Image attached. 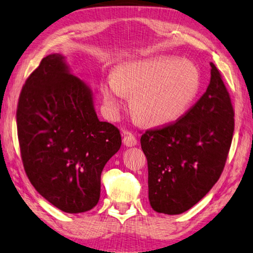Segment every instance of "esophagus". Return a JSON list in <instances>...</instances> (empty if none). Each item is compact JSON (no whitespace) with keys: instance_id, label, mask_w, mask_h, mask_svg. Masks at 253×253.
<instances>
[{"instance_id":"34e87169","label":"esophagus","mask_w":253,"mask_h":253,"mask_svg":"<svg viewBox=\"0 0 253 253\" xmlns=\"http://www.w3.org/2000/svg\"><path fill=\"white\" fill-rule=\"evenodd\" d=\"M123 143L126 147H133V145H136L138 143V139L136 136L131 133V132H124V136H123Z\"/></svg>"}]
</instances>
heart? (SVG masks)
I'll return each mask as SVG.
<instances>
[{
	"instance_id": "obj_1",
	"label": "heart",
	"mask_w": 253,
	"mask_h": 253,
	"mask_svg": "<svg viewBox=\"0 0 253 253\" xmlns=\"http://www.w3.org/2000/svg\"><path fill=\"white\" fill-rule=\"evenodd\" d=\"M201 88V74L192 62L176 57L126 62L102 83L103 100L111 117H117L133 94L131 108L141 122L163 126L187 112Z\"/></svg>"
}]
</instances>
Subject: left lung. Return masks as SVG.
I'll list each match as a JSON object with an SVG mask.
<instances>
[{"label":"left lung","mask_w":253,"mask_h":253,"mask_svg":"<svg viewBox=\"0 0 253 253\" xmlns=\"http://www.w3.org/2000/svg\"><path fill=\"white\" fill-rule=\"evenodd\" d=\"M200 99L176 121L141 136L148 160L149 200L159 213L180 214L219 180L234 131V110L222 75L212 63Z\"/></svg>","instance_id":"left-lung-1"}]
</instances>
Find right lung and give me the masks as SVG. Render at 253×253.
<instances>
[{"mask_svg": "<svg viewBox=\"0 0 253 253\" xmlns=\"http://www.w3.org/2000/svg\"><path fill=\"white\" fill-rule=\"evenodd\" d=\"M60 54L43 57L26 79L16 110L24 171L43 198L68 213L94 208L101 173L121 147L117 126L99 121L92 93Z\"/></svg>", "mask_w": 253, "mask_h": 253, "instance_id": "1", "label": "right lung"}]
</instances>
